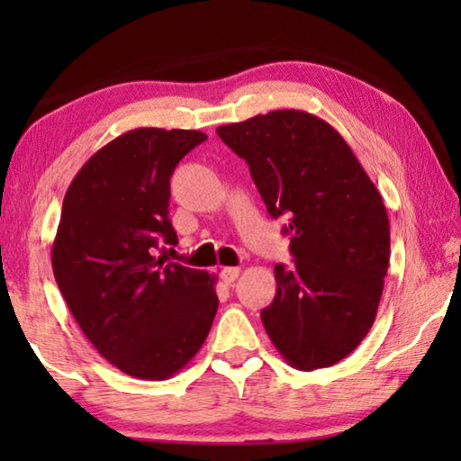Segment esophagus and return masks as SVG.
Returning a JSON list of instances; mask_svg holds the SVG:
<instances>
[{
	"instance_id": "obj_1",
	"label": "esophagus",
	"mask_w": 461,
	"mask_h": 461,
	"mask_svg": "<svg viewBox=\"0 0 461 461\" xmlns=\"http://www.w3.org/2000/svg\"><path fill=\"white\" fill-rule=\"evenodd\" d=\"M241 275V268H237V267H226V268H222V273H220V279H222L226 285H230V283H235L237 281V276Z\"/></svg>"
}]
</instances>
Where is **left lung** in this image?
Wrapping results in <instances>:
<instances>
[{
  "mask_svg": "<svg viewBox=\"0 0 461 461\" xmlns=\"http://www.w3.org/2000/svg\"><path fill=\"white\" fill-rule=\"evenodd\" d=\"M248 161L273 218L287 216L294 267H275L260 312L281 357L300 371L330 367L367 336L390 260L384 201L348 144L306 111H270L216 130Z\"/></svg>",
  "mask_w": 461,
  "mask_h": 461,
  "instance_id": "left-lung-1",
  "label": "left lung"
}]
</instances>
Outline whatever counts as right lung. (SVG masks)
Wrapping results in <instances>:
<instances>
[{
  "instance_id": "add662e5",
  "label": "right lung",
  "mask_w": 461,
  "mask_h": 461,
  "mask_svg": "<svg viewBox=\"0 0 461 461\" xmlns=\"http://www.w3.org/2000/svg\"><path fill=\"white\" fill-rule=\"evenodd\" d=\"M197 130L138 128L84 163L62 201L54 279L100 355L138 380H167L203 346L218 311L216 276L155 258L169 222V178Z\"/></svg>"
}]
</instances>
